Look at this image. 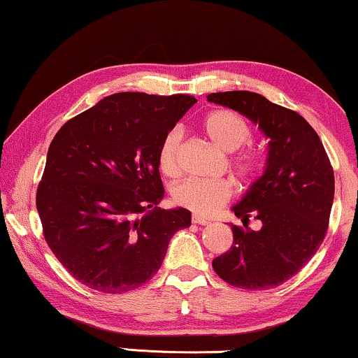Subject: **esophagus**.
<instances>
[{
    "instance_id": "1",
    "label": "esophagus",
    "mask_w": 358,
    "mask_h": 358,
    "mask_svg": "<svg viewBox=\"0 0 358 358\" xmlns=\"http://www.w3.org/2000/svg\"><path fill=\"white\" fill-rule=\"evenodd\" d=\"M192 222H194L195 224H202V227H203V224H208V223H210V220L200 217V215H194Z\"/></svg>"
}]
</instances>
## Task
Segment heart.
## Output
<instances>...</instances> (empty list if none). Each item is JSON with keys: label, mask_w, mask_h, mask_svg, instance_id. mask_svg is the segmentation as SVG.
Instances as JSON below:
<instances>
[{"label": "heart", "mask_w": 358, "mask_h": 358, "mask_svg": "<svg viewBox=\"0 0 358 358\" xmlns=\"http://www.w3.org/2000/svg\"><path fill=\"white\" fill-rule=\"evenodd\" d=\"M202 130L210 143L220 151L233 153L251 138V129L241 115L233 110H213L202 120ZM182 140L180 130L174 129L164 136L159 148V168L166 176H176L179 171L178 155ZM231 166L239 178L251 180L264 166L261 151L248 150L233 156ZM234 187L229 180L187 179L173 190L176 203L200 215H210L222 208L233 197Z\"/></svg>", "instance_id": "b5f03b06"}]
</instances>
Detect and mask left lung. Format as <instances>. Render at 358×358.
Wrapping results in <instances>:
<instances>
[{
  "label": "left lung",
  "mask_w": 358,
  "mask_h": 358,
  "mask_svg": "<svg viewBox=\"0 0 358 358\" xmlns=\"http://www.w3.org/2000/svg\"><path fill=\"white\" fill-rule=\"evenodd\" d=\"M207 99L248 117L268 140L262 176L231 208L244 229L231 224L233 246L212 266L233 287H278L306 266L326 236L334 200L329 158L300 114L257 92H212ZM251 216L263 223L257 232L247 227Z\"/></svg>",
  "instance_id": "obj_1"
}]
</instances>
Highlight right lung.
<instances>
[{
    "label": "right lung",
    "instance_id": "right-lung-1",
    "mask_svg": "<svg viewBox=\"0 0 358 358\" xmlns=\"http://www.w3.org/2000/svg\"><path fill=\"white\" fill-rule=\"evenodd\" d=\"M192 96L117 92L53 136L37 189L48 248L92 290L124 293L159 271L185 208H159V148Z\"/></svg>",
    "mask_w": 358,
    "mask_h": 358
}]
</instances>
